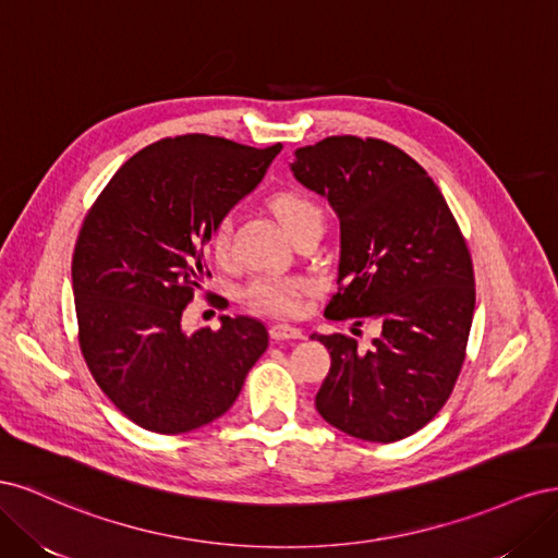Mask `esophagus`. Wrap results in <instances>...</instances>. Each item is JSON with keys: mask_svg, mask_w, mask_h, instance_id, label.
I'll return each mask as SVG.
<instances>
[{"mask_svg": "<svg viewBox=\"0 0 558 558\" xmlns=\"http://www.w3.org/2000/svg\"><path fill=\"white\" fill-rule=\"evenodd\" d=\"M269 335H272V340H300L302 337V330L295 328V326H289V324H275L269 326Z\"/></svg>", "mask_w": 558, "mask_h": 558, "instance_id": "esophagus-1", "label": "esophagus"}]
</instances>
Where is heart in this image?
Segmentation results:
<instances>
[{
	"instance_id": "heart-1",
	"label": "heart",
	"mask_w": 558,
	"mask_h": 558,
	"mask_svg": "<svg viewBox=\"0 0 558 558\" xmlns=\"http://www.w3.org/2000/svg\"><path fill=\"white\" fill-rule=\"evenodd\" d=\"M269 209L277 216L281 228L291 234L305 230L310 226L324 228V209L318 202L305 193L281 191L269 199ZM230 246V221L221 218L209 232V248L216 258H223ZM310 291V281L302 277H258L246 286V300L253 307H258L275 316H293L302 298Z\"/></svg>"
}]
</instances>
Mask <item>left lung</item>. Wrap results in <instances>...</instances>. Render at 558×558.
I'll return each instance as SVG.
<instances>
[{
	"label": "left lung",
	"mask_w": 558,
	"mask_h": 558,
	"mask_svg": "<svg viewBox=\"0 0 558 558\" xmlns=\"http://www.w3.org/2000/svg\"><path fill=\"white\" fill-rule=\"evenodd\" d=\"M291 172L340 218L326 318L381 326L367 351L312 335L330 351L316 410L359 440L410 437L445 408L465 361L475 275L461 228L424 167L381 140L326 137L298 148Z\"/></svg>",
	"instance_id": "8db88e82"
}]
</instances>
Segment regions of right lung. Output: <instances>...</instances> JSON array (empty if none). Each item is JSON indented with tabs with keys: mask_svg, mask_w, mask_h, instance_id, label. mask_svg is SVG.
I'll return each instance as SVG.
<instances>
[{
	"mask_svg": "<svg viewBox=\"0 0 558 558\" xmlns=\"http://www.w3.org/2000/svg\"><path fill=\"white\" fill-rule=\"evenodd\" d=\"M279 150L209 134L160 140L113 174L81 226V353L107 398L146 430L179 435L223 416L267 349L256 318L221 316L218 330L189 335L181 314L205 275L211 228Z\"/></svg>",
	"mask_w": 558,
	"mask_h": 558,
	"instance_id": "1",
	"label": "right lung"
}]
</instances>
